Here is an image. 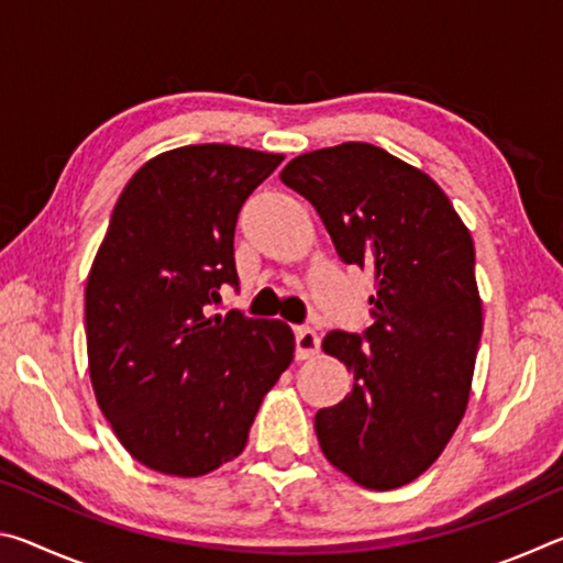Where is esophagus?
I'll use <instances>...</instances> for the list:
<instances>
[{
  "instance_id": "34e87169",
  "label": "esophagus",
  "mask_w": 563,
  "mask_h": 563,
  "mask_svg": "<svg viewBox=\"0 0 563 563\" xmlns=\"http://www.w3.org/2000/svg\"><path fill=\"white\" fill-rule=\"evenodd\" d=\"M320 350V338L312 328H298L295 330V355L298 360H308L312 355H318Z\"/></svg>"
}]
</instances>
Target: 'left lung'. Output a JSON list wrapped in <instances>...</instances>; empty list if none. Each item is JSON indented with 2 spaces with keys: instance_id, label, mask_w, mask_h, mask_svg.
<instances>
[{
  "instance_id": "8db88e82",
  "label": "left lung",
  "mask_w": 563,
  "mask_h": 563,
  "mask_svg": "<svg viewBox=\"0 0 563 563\" xmlns=\"http://www.w3.org/2000/svg\"><path fill=\"white\" fill-rule=\"evenodd\" d=\"M280 180L316 206L340 258L375 278L367 335L322 340L352 389L316 415L320 450L360 487H405L470 402L484 325L470 228L422 168L362 141L295 156Z\"/></svg>"
}]
</instances>
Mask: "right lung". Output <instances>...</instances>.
Returning <instances> with one entry per match:
<instances>
[{
	"instance_id": "1",
	"label": "right lung",
	"mask_w": 563,
	"mask_h": 563,
	"mask_svg": "<svg viewBox=\"0 0 563 563\" xmlns=\"http://www.w3.org/2000/svg\"><path fill=\"white\" fill-rule=\"evenodd\" d=\"M283 158L170 148L113 206L84 292L89 377L113 434L148 470L194 479L233 462L295 357L283 320L211 316L223 285H238V211Z\"/></svg>"
}]
</instances>
